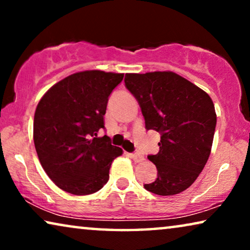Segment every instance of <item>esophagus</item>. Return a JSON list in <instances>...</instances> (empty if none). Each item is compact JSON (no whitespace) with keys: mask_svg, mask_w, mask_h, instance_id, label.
<instances>
[{"mask_svg":"<svg viewBox=\"0 0 250 250\" xmlns=\"http://www.w3.org/2000/svg\"><path fill=\"white\" fill-rule=\"evenodd\" d=\"M129 157L134 160L135 163H141L145 160V158H143L142 155H140V153H129Z\"/></svg>","mask_w":250,"mask_h":250,"instance_id":"esophagus-1","label":"esophagus"}]
</instances>
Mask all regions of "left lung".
<instances>
[{
	"label": "left lung",
	"instance_id": "1",
	"mask_svg": "<svg viewBox=\"0 0 250 250\" xmlns=\"http://www.w3.org/2000/svg\"><path fill=\"white\" fill-rule=\"evenodd\" d=\"M125 86L139 102L146 131L160 133L159 152L148 156L158 170L157 179L145 189L159 196L182 192L210 155L216 127L213 101L173 71L126 74Z\"/></svg>",
	"mask_w": 250,
	"mask_h": 250
}]
</instances>
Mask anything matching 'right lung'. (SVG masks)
I'll return each mask as SVG.
<instances>
[{
    "label": "right lung",
    "mask_w": 250,
    "mask_h": 250,
    "mask_svg": "<svg viewBox=\"0 0 250 250\" xmlns=\"http://www.w3.org/2000/svg\"><path fill=\"white\" fill-rule=\"evenodd\" d=\"M124 74L86 70L54 84L36 107L34 145L40 163L57 187L76 196L97 192L123 150L107 135L104 116L109 95Z\"/></svg>",
    "instance_id": "add662e5"
}]
</instances>
